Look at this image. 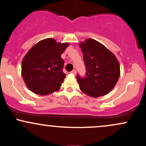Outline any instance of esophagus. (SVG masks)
<instances>
[{
    "label": "esophagus",
    "instance_id": "1",
    "mask_svg": "<svg viewBox=\"0 0 146 146\" xmlns=\"http://www.w3.org/2000/svg\"><path fill=\"white\" fill-rule=\"evenodd\" d=\"M71 73H72V74H73V75H75L76 74V71H75V69L73 70V71H71Z\"/></svg>",
    "mask_w": 146,
    "mask_h": 146
}]
</instances>
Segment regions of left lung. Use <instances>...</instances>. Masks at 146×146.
I'll list each match as a JSON object with an SVG mask.
<instances>
[{"label":"left lung","mask_w":146,"mask_h":146,"mask_svg":"<svg viewBox=\"0 0 146 146\" xmlns=\"http://www.w3.org/2000/svg\"><path fill=\"white\" fill-rule=\"evenodd\" d=\"M86 73L77 75L80 88L93 98L108 94L115 87L120 75L119 64L113 53L103 44L88 38L80 43Z\"/></svg>","instance_id":"left-lung-1"}]
</instances>
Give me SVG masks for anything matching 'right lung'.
Listing matches in <instances>:
<instances>
[{"label":"right lung","instance_id":"right-lung-1","mask_svg":"<svg viewBox=\"0 0 146 146\" xmlns=\"http://www.w3.org/2000/svg\"><path fill=\"white\" fill-rule=\"evenodd\" d=\"M68 43L47 38L35 44L22 62V76L33 93L46 95L60 89L66 75L63 73L61 55Z\"/></svg>","mask_w":146,"mask_h":146}]
</instances>
